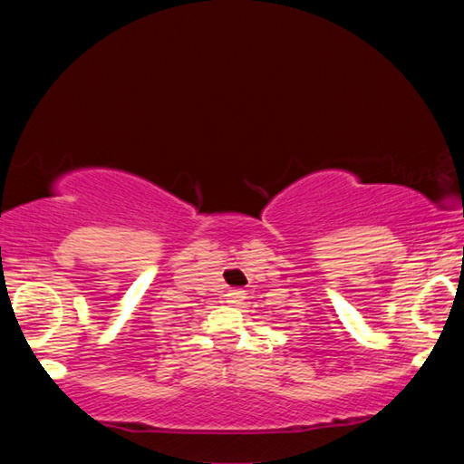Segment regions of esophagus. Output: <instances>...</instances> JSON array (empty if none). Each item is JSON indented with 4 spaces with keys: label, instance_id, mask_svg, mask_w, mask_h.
Listing matches in <instances>:
<instances>
[{
    "label": "esophagus",
    "instance_id": "esophagus-1",
    "mask_svg": "<svg viewBox=\"0 0 464 464\" xmlns=\"http://www.w3.org/2000/svg\"><path fill=\"white\" fill-rule=\"evenodd\" d=\"M227 296V303H231V304H239L243 298H246V290H241V288H231L229 293L225 295Z\"/></svg>",
    "mask_w": 464,
    "mask_h": 464
}]
</instances>
